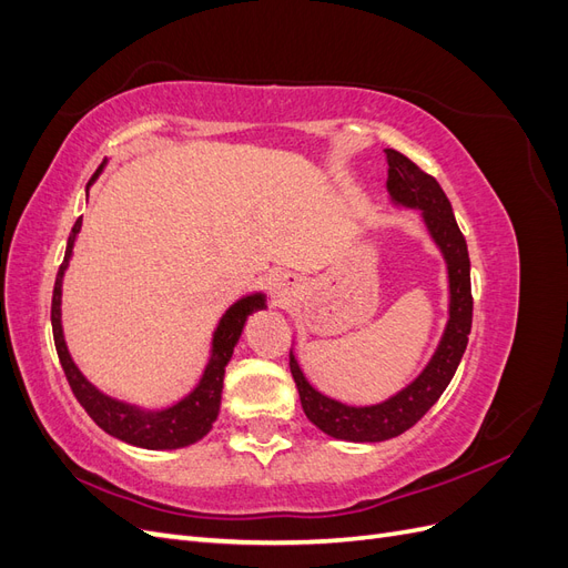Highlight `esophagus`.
I'll return each instance as SVG.
<instances>
[{
  "instance_id": "1",
  "label": "esophagus",
  "mask_w": 568,
  "mask_h": 568,
  "mask_svg": "<svg viewBox=\"0 0 568 568\" xmlns=\"http://www.w3.org/2000/svg\"><path fill=\"white\" fill-rule=\"evenodd\" d=\"M294 286H296V277H291V274H282V277L274 280L272 291H274V294H277L280 298H284V296L291 294V291H294Z\"/></svg>"
}]
</instances>
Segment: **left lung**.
<instances>
[{
  "mask_svg": "<svg viewBox=\"0 0 568 568\" xmlns=\"http://www.w3.org/2000/svg\"><path fill=\"white\" fill-rule=\"evenodd\" d=\"M388 161V180L386 189L395 205L419 211L424 225L432 234L434 244L443 253L445 267H448V324L440 336L436 353L428 359V365L419 376L403 390L390 395L388 400L376 405H346L320 393L298 365L296 355L291 353L288 367L294 376L301 405L305 417L311 419L320 432L332 438L351 440V443H379L405 434L409 426H415L432 405L440 398V393L448 388L450 379L457 372L459 359L467 351V341L471 332V263L467 242L457 227L453 215V205L445 196L440 184L426 175L419 165L412 163L400 151L386 149Z\"/></svg>",
  "mask_w": 568,
  "mask_h": 568,
  "instance_id": "8db88e82",
  "label": "left lung"
}]
</instances>
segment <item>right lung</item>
<instances>
[{"label":"right lung","mask_w":568,"mask_h":568,"mask_svg":"<svg viewBox=\"0 0 568 568\" xmlns=\"http://www.w3.org/2000/svg\"><path fill=\"white\" fill-rule=\"evenodd\" d=\"M104 163L99 165L90 184L99 178L101 170H104ZM80 227H82V217L75 220L73 232L68 236L63 263L59 267L57 282H54V296H51V329H54L57 353L61 359V367L65 372V379L71 384L78 403L94 419V424L104 428L109 436L136 445V448L178 450V448H184V445L201 440L211 432L213 422L217 419L220 398H222V379H225V367L232 359L236 341L244 332L248 315L253 311H261V307H267L265 294H251V296L239 298L234 305H230V311L220 317L213 332L209 365H205L196 388L189 395H184L182 400L163 409H144L123 400H115L111 395L101 393L94 384L84 379V374L75 367L71 353H68L65 338H63L61 286H63V274L68 270V263H71Z\"/></svg>","instance_id":"obj_1"}]
</instances>
